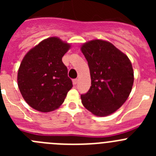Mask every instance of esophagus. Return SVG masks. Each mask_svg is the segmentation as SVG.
<instances>
[{
	"mask_svg": "<svg viewBox=\"0 0 156 156\" xmlns=\"http://www.w3.org/2000/svg\"><path fill=\"white\" fill-rule=\"evenodd\" d=\"M73 83L74 85H76L77 83V79H73Z\"/></svg>",
	"mask_w": 156,
	"mask_h": 156,
	"instance_id": "obj_1",
	"label": "esophagus"
}]
</instances>
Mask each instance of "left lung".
I'll return each mask as SVG.
<instances>
[{
  "instance_id": "8db88e82",
  "label": "left lung",
  "mask_w": 156,
  "mask_h": 156,
  "mask_svg": "<svg viewBox=\"0 0 156 156\" xmlns=\"http://www.w3.org/2000/svg\"><path fill=\"white\" fill-rule=\"evenodd\" d=\"M90 69L91 86L81 94L82 104L97 116H106L119 109L129 97L133 70L127 56L112 44L94 40L82 45Z\"/></svg>"
}]
</instances>
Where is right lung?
<instances>
[{
    "label": "right lung",
    "mask_w": 156,
    "mask_h": 156,
    "mask_svg": "<svg viewBox=\"0 0 156 156\" xmlns=\"http://www.w3.org/2000/svg\"><path fill=\"white\" fill-rule=\"evenodd\" d=\"M70 44L58 37L44 40L25 55L18 72V86L27 104L48 112L61 105L73 87L63 55Z\"/></svg>",
    "instance_id": "add662e5"
}]
</instances>
